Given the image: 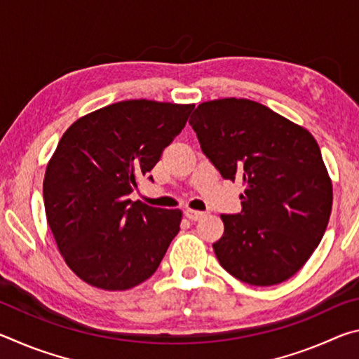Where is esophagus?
Instances as JSON below:
<instances>
[{"mask_svg": "<svg viewBox=\"0 0 359 359\" xmlns=\"http://www.w3.org/2000/svg\"><path fill=\"white\" fill-rule=\"evenodd\" d=\"M185 215H187V218H190V220L196 222V220H201V218L204 217V212L194 210V209H185Z\"/></svg>", "mask_w": 359, "mask_h": 359, "instance_id": "esophagus-1", "label": "esophagus"}]
</instances>
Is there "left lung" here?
Wrapping results in <instances>:
<instances>
[{
  "label": "left lung",
  "instance_id": "obj_1",
  "mask_svg": "<svg viewBox=\"0 0 359 359\" xmlns=\"http://www.w3.org/2000/svg\"><path fill=\"white\" fill-rule=\"evenodd\" d=\"M190 125L223 179L241 180L242 210L222 215L214 252L224 271L255 287L293 277L323 238L332 184L315 137L257 101L201 102Z\"/></svg>",
  "mask_w": 359,
  "mask_h": 359
}]
</instances>
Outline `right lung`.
Wrapping results in <instances>:
<instances>
[{"label":"right lung","mask_w":359,"mask_h":359,"mask_svg":"<svg viewBox=\"0 0 359 359\" xmlns=\"http://www.w3.org/2000/svg\"><path fill=\"white\" fill-rule=\"evenodd\" d=\"M194 104L128 100L76 120L47 163V223L66 264L92 287L147 280L177 236L182 210L131 201ZM151 180V177H149Z\"/></svg>","instance_id":"right-lung-1"}]
</instances>
